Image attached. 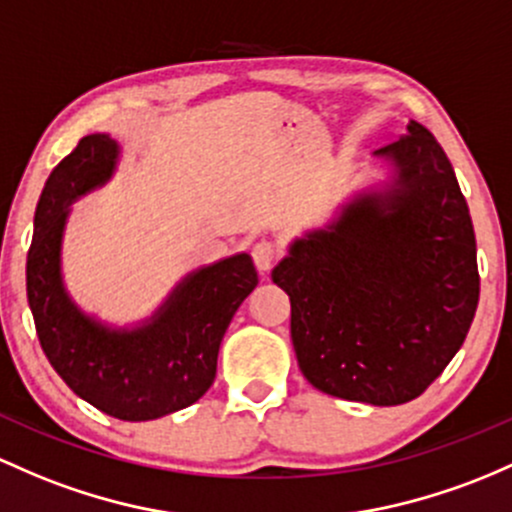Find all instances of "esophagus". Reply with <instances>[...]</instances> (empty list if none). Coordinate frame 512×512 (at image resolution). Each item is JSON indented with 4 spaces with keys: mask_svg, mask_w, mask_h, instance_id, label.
I'll return each mask as SVG.
<instances>
[{
    "mask_svg": "<svg viewBox=\"0 0 512 512\" xmlns=\"http://www.w3.org/2000/svg\"><path fill=\"white\" fill-rule=\"evenodd\" d=\"M277 257H279L277 245L269 243V240H260V243L252 245V260H255V267L260 269V272L272 269L274 262H277Z\"/></svg>",
    "mask_w": 512,
    "mask_h": 512,
    "instance_id": "1",
    "label": "esophagus"
}]
</instances>
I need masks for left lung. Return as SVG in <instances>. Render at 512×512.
I'll list each match as a JSON object with an SVG mask.
<instances>
[{"label": "left lung", "mask_w": 512, "mask_h": 512, "mask_svg": "<svg viewBox=\"0 0 512 512\" xmlns=\"http://www.w3.org/2000/svg\"><path fill=\"white\" fill-rule=\"evenodd\" d=\"M384 192L357 194L328 228L294 240L272 282L289 294L303 376L345 401L418 398L462 347L479 303L469 206L418 121L379 148Z\"/></svg>", "instance_id": "obj_1"}]
</instances>
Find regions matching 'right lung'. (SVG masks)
Returning a JSON list of instances; mask_svg holds the SVG:
<instances>
[{
    "label": "right lung",
    "instance_id": "right-lung-1",
    "mask_svg": "<svg viewBox=\"0 0 512 512\" xmlns=\"http://www.w3.org/2000/svg\"><path fill=\"white\" fill-rule=\"evenodd\" d=\"M116 160V140L92 133L50 172L33 218L26 294L38 340L60 379L101 413L140 423L182 411L209 391L218 347L257 286V272L245 252L196 269L153 318L131 330L84 316L60 274L67 206L109 182Z\"/></svg>",
    "mask_w": 512,
    "mask_h": 512
}]
</instances>
